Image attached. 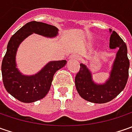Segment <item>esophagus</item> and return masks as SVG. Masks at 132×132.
<instances>
[{
    "label": "esophagus",
    "instance_id": "obj_1",
    "mask_svg": "<svg viewBox=\"0 0 132 132\" xmlns=\"http://www.w3.org/2000/svg\"><path fill=\"white\" fill-rule=\"evenodd\" d=\"M70 59H75V60H78L79 59V56L78 55H76V54H72L70 56Z\"/></svg>",
    "mask_w": 132,
    "mask_h": 132
}]
</instances>
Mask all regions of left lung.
I'll use <instances>...</instances> for the list:
<instances>
[{"instance_id":"obj_1","label":"left lung","mask_w":132,"mask_h":132,"mask_svg":"<svg viewBox=\"0 0 132 132\" xmlns=\"http://www.w3.org/2000/svg\"><path fill=\"white\" fill-rule=\"evenodd\" d=\"M109 48H118L109 79L103 84H98L93 79L92 72L84 64H80V70L75 78V84L79 95L84 100L95 103L109 102L118 96L124 89L129 77V60L127 47L123 40L114 31L109 29Z\"/></svg>"}]
</instances>
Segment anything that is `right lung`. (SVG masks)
I'll use <instances>...</instances> for the list:
<instances>
[{
	"label": "right lung",
	"instance_id": "add662e5",
	"mask_svg": "<svg viewBox=\"0 0 132 132\" xmlns=\"http://www.w3.org/2000/svg\"><path fill=\"white\" fill-rule=\"evenodd\" d=\"M58 28L53 26L31 21L20 28L9 41L1 65L3 82L8 93L18 101L32 103L43 98L51 88L55 73L67 63L66 60L51 61L34 75H24L17 68L16 63L19 45L32 34L53 38L58 35Z\"/></svg>",
	"mask_w": 132,
	"mask_h": 132
}]
</instances>
